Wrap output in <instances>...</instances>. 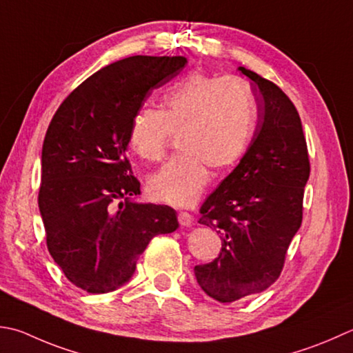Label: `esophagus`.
<instances>
[{
    "mask_svg": "<svg viewBox=\"0 0 353 353\" xmlns=\"http://www.w3.org/2000/svg\"><path fill=\"white\" fill-rule=\"evenodd\" d=\"M177 217H179V223H181L182 226H186V228H188V226H191L192 223H194V217H192L190 212L181 211V212H179V216H177Z\"/></svg>",
    "mask_w": 353,
    "mask_h": 353,
    "instance_id": "1",
    "label": "esophagus"
}]
</instances>
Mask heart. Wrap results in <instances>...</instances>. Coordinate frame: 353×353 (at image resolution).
<instances>
[{"label":"heart","mask_w":353,"mask_h":353,"mask_svg":"<svg viewBox=\"0 0 353 353\" xmlns=\"http://www.w3.org/2000/svg\"><path fill=\"white\" fill-rule=\"evenodd\" d=\"M255 128V102L237 78L194 72L163 94L161 112L141 108L128 130V145L145 162L165 156L171 133H179L181 153L148 179L157 202L190 206L210 182L208 167L225 170L245 154Z\"/></svg>","instance_id":"b5f03b06"}]
</instances>
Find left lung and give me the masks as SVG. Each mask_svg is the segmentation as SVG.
Here are the masks:
<instances>
[{
  "label": "left lung",
  "mask_w": 353,
  "mask_h": 353,
  "mask_svg": "<svg viewBox=\"0 0 353 353\" xmlns=\"http://www.w3.org/2000/svg\"><path fill=\"white\" fill-rule=\"evenodd\" d=\"M252 81L259 119L250 148L200 208L199 223L222 239L211 263L194 268L206 295L232 303L263 292L280 277L300 230L310 165L301 119L281 88L239 67Z\"/></svg>",
  "instance_id": "left-lung-1"
}]
</instances>
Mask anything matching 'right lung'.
Instances as JSON below:
<instances>
[{"mask_svg": "<svg viewBox=\"0 0 353 353\" xmlns=\"http://www.w3.org/2000/svg\"><path fill=\"white\" fill-rule=\"evenodd\" d=\"M186 62L141 54L116 61L74 88L47 128L38 194L47 248L90 294L127 283L150 240L179 228L170 206L134 202L141 183L125 151L134 113Z\"/></svg>", "mask_w": 353, "mask_h": 353, "instance_id": "obj_1", "label": "right lung"}]
</instances>
